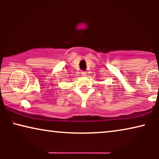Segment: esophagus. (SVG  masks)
<instances>
[{
  "instance_id": "34e87169",
  "label": "esophagus",
  "mask_w": 159,
  "mask_h": 159,
  "mask_svg": "<svg viewBox=\"0 0 159 159\" xmlns=\"http://www.w3.org/2000/svg\"><path fill=\"white\" fill-rule=\"evenodd\" d=\"M82 77H86L87 76V72H85V71H82Z\"/></svg>"
}]
</instances>
